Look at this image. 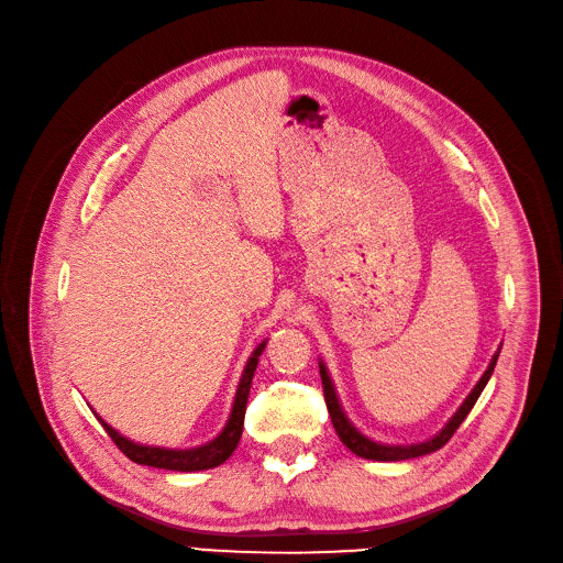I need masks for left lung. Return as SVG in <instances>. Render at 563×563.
Returning <instances> with one entry per match:
<instances>
[{
    "label": "left lung",
    "mask_w": 563,
    "mask_h": 563,
    "mask_svg": "<svg viewBox=\"0 0 563 563\" xmlns=\"http://www.w3.org/2000/svg\"><path fill=\"white\" fill-rule=\"evenodd\" d=\"M499 349L501 344L497 346V351L493 353V358L486 367V372L482 374V378L477 380V386L470 390V395L463 399V404L456 408L454 416L448 420V424L442 427L435 435L422 440V442H410V445H388V442H378V440H372L369 435H365L356 424H353L349 420V416L342 408V401L338 397V390H335V383L329 374V367L327 363H323L319 358V374H321V386H323V399H327V406H329V412H331V422L335 427V433L340 435V440L344 442V445L356 454L361 459H369V461H380V463H393V461H408V459H418V456H424V454H431V452H438L442 445H448L450 438L454 435V431L461 427V422L467 418V412L472 410V406L477 404L479 395L484 393L486 383L490 380L493 376V369H495V363H497V356H499Z\"/></svg>",
    "instance_id": "obj_1"
}]
</instances>
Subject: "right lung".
Segmentation results:
<instances>
[{"instance_id": "add662e5", "label": "right lung", "mask_w": 563, "mask_h": 563, "mask_svg": "<svg viewBox=\"0 0 563 563\" xmlns=\"http://www.w3.org/2000/svg\"><path fill=\"white\" fill-rule=\"evenodd\" d=\"M266 346V340H262L253 353L249 356L240 386H236L234 399H232V408L230 416L225 420V427L219 431L217 438L202 442L198 448H187V450H173V448H157V445H141V442L130 440L128 435L118 433L111 424H107L98 412L96 418L98 422L104 427V431L109 433V438L115 442L118 450H121L130 461L139 463V465H151V467H159V470H175V472H200V470H210L217 467L221 463H225L232 452L240 445L242 438V429H244V416H246V401H249V393H251V383L255 376V367L257 361L262 356V351Z\"/></svg>"}]
</instances>
